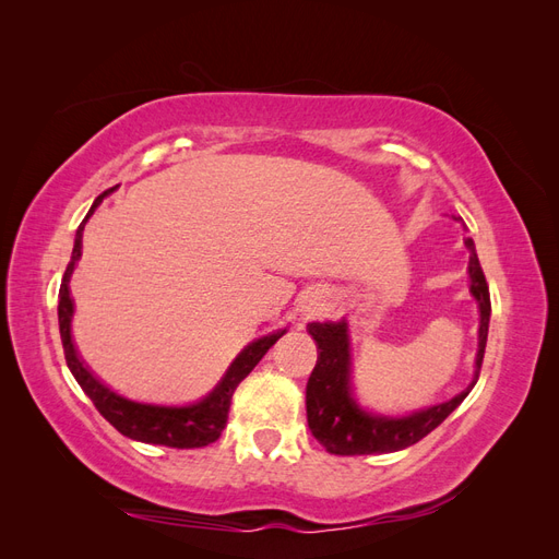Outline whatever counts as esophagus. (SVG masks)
<instances>
[{
  "instance_id": "1",
  "label": "esophagus",
  "mask_w": 559,
  "mask_h": 559,
  "mask_svg": "<svg viewBox=\"0 0 559 559\" xmlns=\"http://www.w3.org/2000/svg\"><path fill=\"white\" fill-rule=\"evenodd\" d=\"M314 310H317V298H314V300H310L308 306H306V312H314Z\"/></svg>"
}]
</instances>
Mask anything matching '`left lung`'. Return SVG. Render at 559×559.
Instances as JSON below:
<instances>
[{"label":"left lung","mask_w":559,"mask_h":559,"mask_svg":"<svg viewBox=\"0 0 559 559\" xmlns=\"http://www.w3.org/2000/svg\"><path fill=\"white\" fill-rule=\"evenodd\" d=\"M454 222H462V216H456ZM464 245L468 249V292L478 302L480 329L476 373H473V380L464 392L454 399L408 415H382L364 408L354 396L352 386V347L347 321H312V324H308V331L319 347L317 366L306 389L308 427L331 454H382L408 448L441 425L456 405L468 396L473 384L478 382L492 306H489V289L476 245L471 238H466Z\"/></svg>","instance_id":"8db88e82"}]
</instances>
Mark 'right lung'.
I'll use <instances>...</instances> for the list:
<instances>
[{"label": "right lung", "mask_w": 559, "mask_h": 559, "mask_svg": "<svg viewBox=\"0 0 559 559\" xmlns=\"http://www.w3.org/2000/svg\"><path fill=\"white\" fill-rule=\"evenodd\" d=\"M111 191L114 189H109L103 195L95 198L93 207L88 210L86 218H83V224L76 230L72 261L67 263V270L62 275L60 296H58L60 298L58 300V324H60V337H62L67 366H70L74 380L81 384V389L86 392V396L95 403V408L99 411V415H103L116 431H121L123 436L132 438V441L179 448V450L210 445V443L216 441L218 436H222V431L226 427L233 392L251 373L253 366H257L263 359V354L286 333V329L261 335L253 343H249L238 354V357L233 359V364L228 366L224 378L216 382L212 392L207 396L193 401V403H183V405L142 403V401H132V399H126L121 394L111 392V389L99 382L86 368V364L79 359L76 347L72 343L74 302H72V296H70V277L74 273L76 261L81 259L83 226H86V222L93 216V212L99 205H103V200Z\"/></svg>", "instance_id": "add662e5"}]
</instances>
